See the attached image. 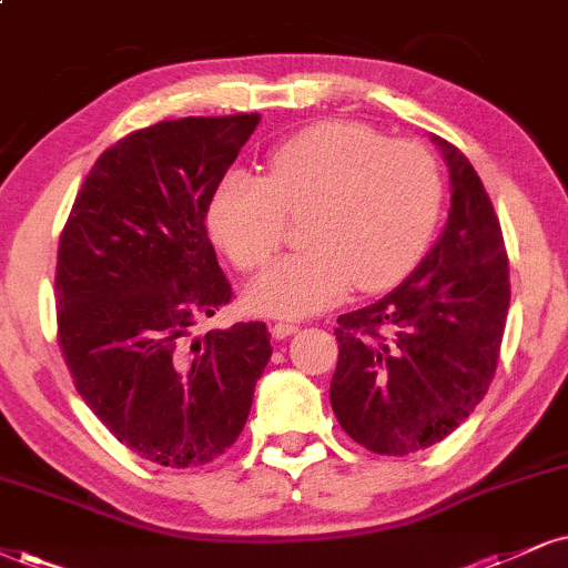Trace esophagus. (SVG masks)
Wrapping results in <instances>:
<instances>
[{"mask_svg":"<svg viewBox=\"0 0 568 568\" xmlns=\"http://www.w3.org/2000/svg\"><path fill=\"white\" fill-rule=\"evenodd\" d=\"M300 328V324H295V321H276V324H273V337L276 339H286L290 337V334H295Z\"/></svg>","mask_w":568,"mask_h":568,"instance_id":"1","label":"esophagus"}]
</instances>
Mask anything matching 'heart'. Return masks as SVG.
I'll return each mask as SVG.
<instances>
[{
    "label": "heart",
    "instance_id": "b5f03b06",
    "mask_svg": "<svg viewBox=\"0 0 568 568\" xmlns=\"http://www.w3.org/2000/svg\"><path fill=\"white\" fill-rule=\"evenodd\" d=\"M443 210V173L422 142L361 123H321L271 152L268 173L231 171L215 186L207 226L240 271H257L305 215V250L273 263L247 290L265 316H305L349 286L387 290L429 247Z\"/></svg>",
    "mask_w": 568,
    "mask_h": 568
}]
</instances>
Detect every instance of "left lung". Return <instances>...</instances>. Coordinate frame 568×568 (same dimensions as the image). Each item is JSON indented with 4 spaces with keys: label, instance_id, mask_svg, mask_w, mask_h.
I'll use <instances>...</instances> for the list:
<instances>
[{
    "label": "left lung",
    "instance_id": "8db88e82",
    "mask_svg": "<svg viewBox=\"0 0 568 568\" xmlns=\"http://www.w3.org/2000/svg\"><path fill=\"white\" fill-rule=\"evenodd\" d=\"M453 205L439 242L379 303L337 318L334 416L376 455L432 447L495 379L510 282L503 229L479 173L447 139Z\"/></svg>",
    "mask_w": 568,
    "mask_h": 568
}]
</instances>
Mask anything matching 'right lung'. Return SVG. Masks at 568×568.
<instances>
[{
    "instance_id": "obj_1",
    "label": "right lung",
    "mask_w": 568,
    "mask_h": 568,
    "mask_svg": "<svg viewBox=\"0 0 568 568\" xmlns=\"http://www.w3.org/2000/svg\"><path fill=\"white\" fill-rule=\"evenodd\" d=\"M257 113L179 118L104 150L62 226L58 345L75 389L118 443L168 468L236 443L271 358L261 321L194 326L231 303L207 210Z\"/></svg>"
}]
</instances>
